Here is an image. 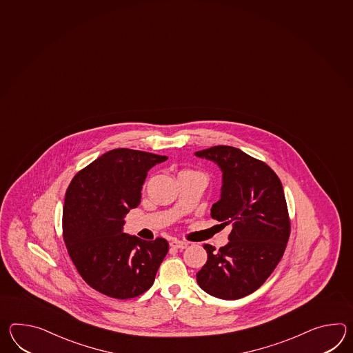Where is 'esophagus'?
Wrapping results in <instances>:
<instances>
[{"label": "esophagus", "instance_id": "obj_1", "mask_svg": "<svg viewBox=\"0 0 353 353\" xmlns=\"http://www.w3.org/2000/svg\"><path fill=\"white\" fill-rule=\"evenodd\" d=\"M171 247L173 248H177V250H185L186 247H188V242H185V241H179V239H173L172 242L170 243Z\"/></svg>", "mask_w": 353, "mask_h": 353}]
</instances>
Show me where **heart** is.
Listing matches in <instances>:
<instances>
[{
	"mask_svg": "<svg viewBox=\"0 0 353 353\" xmlns=\"http://www.w3.org/2000/svg\"><path fill=\"white\" fill-rule=\"evenodd\" d=\"M183 172H192V171H183Z\"/></svg>",
	"mask_w": 353,
	"mask_h": 353,
	"instance_id": "obj_1",
	"label": "heart"
}]
</instances>
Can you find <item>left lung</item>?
<instances>
[{
    "label": "left lung",
    "instance_id": "8db88e82",
    "mask_svg": "<svg viewBox=\"0 0 353 353\" xmlns=\"http://www.w3.org/2000/svg\"><path fill=\"white\" fill-rule=\"evenodd\" d=\"M195 156L219 165L221 195L212 218L232 225L229 242L219 251L205 244L208 261L196 280L215 298H244L274 272L290 236L281 181L265 162L234 147L216 145Z\"/></svg>",
    "mask_w": 353,
    "mask_h": 353
}]
</instances>
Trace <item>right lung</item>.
Returning <instances> with one entry per match:
<instances>
[{
    "label": "right lung",
    "mask_w": 353,
    "mask_h": 353,
    "mask_svg": "<svg viewBox=\"0 0 353 353\" xmlns=\"http://www.w3.org/2000/svg\"><path fill=\"white\" fill-rule=\"evenodd\" d=\"M165 156L112 149L71 181L63 206V239L85 281L110 298L139 296L153 285L168 252L163 238L143 241L123 232L124 216L141 204V186Z\"/></svg>",
    "instance_id": "obj_1"
}]
</instances>
